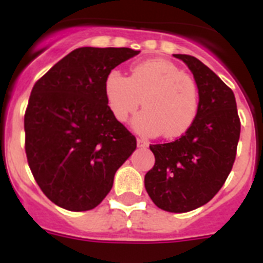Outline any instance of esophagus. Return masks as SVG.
I'll return each mask as SVG.
<instances>
[{
	"label": "esophagus",
	"instance_id": "esophagus-1",
	"mask_svg": "<svg viewBox=\"0 0 263 263\" xmlns=\"http://www.w3.org/2000/svg\"><path fill=\"white\" fill-rule=\"evenodd\" d=\"M137 146H138L139 148H147L148 147V142L146 141V139L138 138V139H137Z\"/></svg>",
	"mask_w": 263,
	"mask_h": 263
}]
</instances>
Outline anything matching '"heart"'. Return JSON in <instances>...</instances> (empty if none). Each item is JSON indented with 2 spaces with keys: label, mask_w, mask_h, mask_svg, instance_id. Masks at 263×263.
Here are the masks:
<instances>
[{
  "label": "heart",
  "mask_w": 263,
  "mask_h": 263,
  "mask_svg": "<svg viewBox=\"0 0 263 263\" xmlns=\"http://www.w3.org/2000/svg\"><path fill=\"white\" fill-rule=\"evenodd\" d=\"M108 107L124 122L138 107L146 109L134 117L132 126L144 137L164 133L176 138L186 133L197 117L199 92L196 81L164 59L146 60L130 67L127 78L110 70L104 82Z\"/></svg>",
  "instance_id": "1"
}]
</instances>
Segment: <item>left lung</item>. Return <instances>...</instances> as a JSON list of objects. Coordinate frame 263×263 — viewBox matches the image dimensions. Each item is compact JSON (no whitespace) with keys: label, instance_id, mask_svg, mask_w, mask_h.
<instances>
[{"label":"left lung","instance_id":"1","mask_svg":"<svg viewBox=\"0 0 263 263\" xmlns=\"http://www.w3.org/2000/svg\"><path fill=\"white\" fill-rule=\"evenodd\" d=\"M192 71L199 92L197 117L184 136L151 144L155 165L144 176L154 203L168 213H187L210 201L227 180L240 138L232 90L189 54H173Z\"/></svg>","mask_w":263,"mask_h":263}]
</instances>
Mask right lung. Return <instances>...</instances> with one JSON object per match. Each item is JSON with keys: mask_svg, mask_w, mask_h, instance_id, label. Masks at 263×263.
<instances>
[{"mask_svg": "<svg viewBox=\"0 0 263 263\" xmlns=\"http://www.w3.org/2000/svg\"><path fill=\"white\" fill-rule=\"evenodd\" d=\"M130 48L83 47L39 79L25 115L26 154L36 182L54 204L92 210L113 186L137 141L108 107L104 82Z\"/></svg>", "mask_w": 263, "mask_h": 263, "instance_id": "add662e5", "label": "right lung"}]
</instances>
